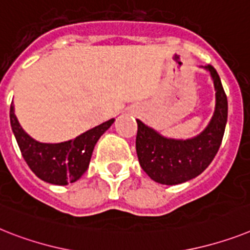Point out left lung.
<instances>
[{
  "mask_svg": "<svg viewBox=\"0 0 250 250\" xmlns=\"http://www.w3.org/2000/svg\"><path fill=\"white\" fill-rule=\"evenodd\" d=\"M215 86V110L207 127L196 137L167 138L137 119L136 151L144 171L156 183L174 186L198 177L213 160L228 122V98L219 73L211 64L202 66Z\"/></svg>",
  "mask_w": 250,
  "mask_h": 250,
  "instance_id": "8db88e82",
  "label": "left lung"
}]
</instances>
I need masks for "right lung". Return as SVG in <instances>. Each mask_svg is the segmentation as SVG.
<instances>
[{"label":"right lung","mask_w":250,"mask_h":250,"mask_svg":"<svg viewBox=\"0 0 250 250\" xmlns=\"http://www.w3.org/2000/svg\"><path fill=\"white\" fill-rule=\"evenodd\" d=\"M10 122L22 157L31 171L42 180L56 186H67L87 170L96 142L114 119H109L70 141L43 144L31 138L19 123L14 104L10 106Z\"/></svg>","instance_id":"1"}]
</instances>
